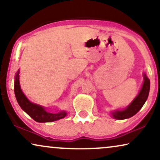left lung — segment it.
<instances>
[{"mask_svg": "<svg viewBox=\"0 0 160 160\" xmlns=\"http://www.w3.org/2000/svg\"><path fill=\"white\" fill-rule=\"evenodd\" d=\"M143 77H144V82H143L142 88L138 95L124 110L115 111L114 112H112V115L114 119L125 120V119L130 118L136 114L142 108L148 99L149 91H150V80L147 78L146 74L145 73L143 74Z\"/></svg>", "mask_w": 160, "mask_h": 160, "instance_id": "1", "label": "left lung"}]
</instances>
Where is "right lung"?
Masks as SVG:
<instances>
[{"label":"right lung","mask_w":160,"mask_h":160,"mask_svg":"<svg viewBox=\"0 0 160 160\" xmlns=\"http://www.w3.org/2000/svg\"><path fill=\"white\" fill-rule=\"evenodd\" d=\"M14 88H15L16 100H17L19 106L26 114L31 117L36 122H50L60 120L66 116V112L64 111L57 113V114H52V113L46 112L45 108H43V106L30 102L24 95L21 86H20L19 70L16 74Z\"/></svg>","instance_id":"right-lung-1"}]
</instances>
